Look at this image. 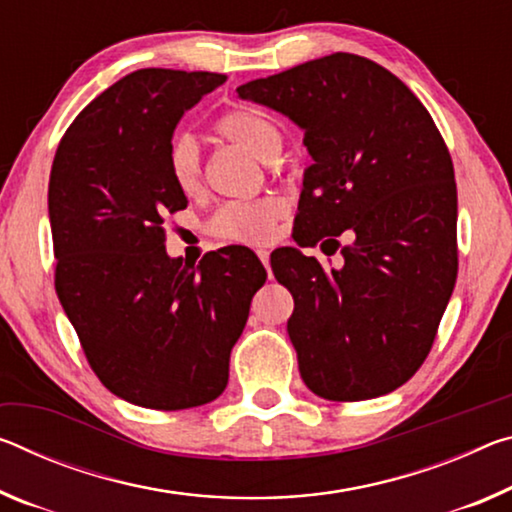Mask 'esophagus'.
<instances>
[{
    "mask_svg": "<svg viewBox=\"0 0 512 512\" xmlns=\"http://www.w3.org/2000/svg\"><path fill=\"white\" fill-rule=\"evenodd\" d=\"M257 257H259V262H262L264 266H266V269H269V250H264V248H259L257 250Z\"/></svg>",
    "mask_w": 512,
    "mask_h": 512,
    "instance_id": "1",
    "label": "esophagus"
}]
</instances>
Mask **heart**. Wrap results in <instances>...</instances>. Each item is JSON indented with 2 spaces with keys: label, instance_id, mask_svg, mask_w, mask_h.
<instances>
[{
  "label": "heart",
  "instance_id": "b5f03b06",
  "mask_svg": "<svg viewBox=\"0 0 512 512\" xmlns=\"http://www.w3.org/2000/svg\"><path fill=\"white\" fill-rule=\"evenodd\" d=\"M221 139L241 145L262 161H273L282 148V132L275 120L255 109L225 111L214 123ZM168 173L184 196H196L205 184L198 143L189 134H177L168 148ZM285 200L264 196L257 200L227 202L209 221V230L218 239L237 243L271 241L275 225L285 216Z\"/></svg>",
  "mask_w": 512,
  "mask_h": 512
}]
</instances>
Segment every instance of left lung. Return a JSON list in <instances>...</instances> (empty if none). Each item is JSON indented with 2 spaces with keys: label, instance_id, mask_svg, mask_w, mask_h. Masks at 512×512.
Returning a JSON list of instances; mask_svg holds the SVG:
<instances>
[{
  "label": "left lung",
  "instance_id": "left-lung-1",
  "mask_svg": "<svg viewBox=\"0 0 512 512\" xmlns=\"http://www.w3.org/2000/svg\"><path fill=\"white\" fill-rule=\"evenodd\" d=\"M303 127L314 164L294 221L300 248L271 266L294 296L289 339L305 385L328 401L394 392L431 353L458 275V191L431 113L399 77L335 52L237 88ZM344 231L354 241L342 247Z\"/></svg>",
  "mask_w": 512,
  "mask_h": 512
}]
</instances>
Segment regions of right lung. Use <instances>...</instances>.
Instances as JSON below:
<instances>
[{
	"label": "right lung",
	"mask_w": 512,
	"mask_h": 512,
	"mask_svg": "<svg viewBox=\"0 0 512 512\" xmlns=\"http://www.w3.org/2000/svg\"><path fill=\"white\" fill-rule=\"evenodd\" d=\"M227 77L143 68L79 111L50 173L54 287L100 383L150 410L214 401L266 271L241 246L198 266L166 255L189 200L168 173L186 109Z\"/></svg>",
	"instance_id": "add662e5"
}]
</instances>
